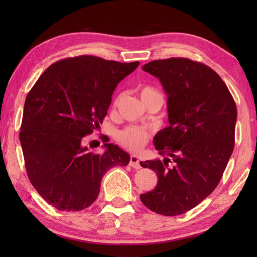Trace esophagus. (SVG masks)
I'll list each match as a JSON object with an SVG mask.
<instances>
[{"label": "esophagus", "instance_id": "1", "mask_svg": "<svg viewBox=\"0 0 257 257\" xmlns=\"http://www.w3.org/2000/svg\"><path fill=\"white\" fill-rule=\"evenodd\" d=\"M129 165L132 166L135 169H140L141 165H140V161H139V158L135 155L130 156V161H129Z\"/></svg>", "mask_w": 257, "mask_h": 257}]
</instances>
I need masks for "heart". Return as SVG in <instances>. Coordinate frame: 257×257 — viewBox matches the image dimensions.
<instances>
[{
  "instance_id": "obj_1",
  "label": "heart",
  "mask_w": 257,
  "mask_h": 257,
  "mask_svg": "<svg viewBox=\"0 0 257 257\" xmlns=\"http://www.w3.org/2000/svg\"><path fill=\"white\" fill-rule=\"evenodd\" d=\"M154 94H158V92L154 88H151V87L146 86L140 89L141 100L146 99L147 97ZM117 102L118 99L114 103ZM150 133L148 130L141 127H137V125H128V127L120 130L117 134L118 144L123 147V148L132 151H139L143 149L147 145V143H148Z\"/></svg>"
}]
</instances>
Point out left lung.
<instances>
[{
	"mask_svg": "<svg viewBox=\"0 0 257 257\" xmlns=\"http://www.w3.org/2000/svg\"><path fill=\"white\" fill-rule=\"evenodd\" d=\"M143 69L161 81L170 124L154 140L163 160L140 162L158 177L157 187L140 200L158 214L180 215L219 184L234 149L236 105L220 76L200 62L171 57Z\"/></svg>",
	"mask_w": 257,
	"mask_h": 257,
	"instance_id": "left-lung-1",
	"label": "left lung"
}]
</instances>
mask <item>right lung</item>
<instances>
[{"instance_id": "right-lung-1", "label": "right lung", "mask_w": 257, "mask_h": 257, "mask_svg": "<svg viewBox=\"0 0 257 257\" xmlns=\"http://www.w3.org/2000/svg\"><path fill=\"white\" fill-rule=\"evenodd\" d=\"M139 62L80 55L52 64L26 96L20 141L30 181L48 204L81 211L95 202L109 169L127 166L130 157L107 144L95 154L85 136L99 127L117 85Z\"/></svg>"}]
</instances>
